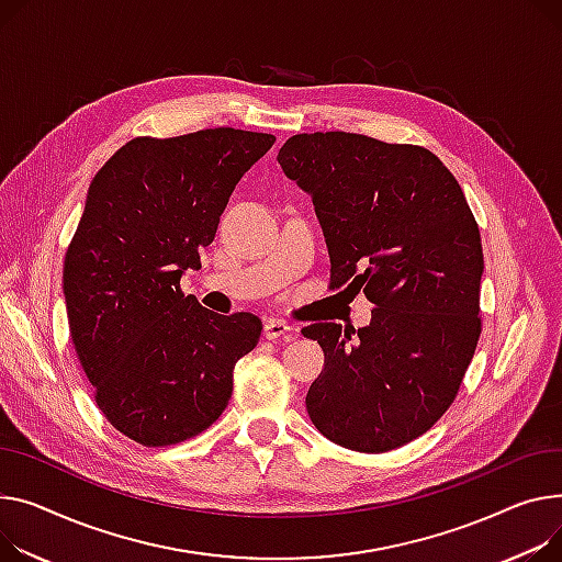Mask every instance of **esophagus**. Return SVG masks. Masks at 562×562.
Listing matches in <instances>:
<instances>
[{
  "label": "esophagus",
  "instance_id": "34e87169",
  "mask_svg": "<svg viewBox=\"0 0 562 562\" xmlns=\"http://www.w3.org/2000/svg\"><path fill=\"white\" fill-rule=\"evenodd\" d=\"M265 336L269 341H278V339H284V341H293L295 339V327H291L289 323L284 321H267L265 323Z\"/></svg>",
  "mask_w": 562,
  "mask_h": 562
}]
</instances>
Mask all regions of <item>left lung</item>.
Segmentation results:
<instances>
[{
	"mask_svg": "<svg viewBox=\"0 0 562 562\" xmlns=\"http://www.w3.org/2000/svg\"><path fill=\"white\" fill-rule=\"evenodd\" d=\"M278 162L312 196L329 286L363 291L368 327L314 323L325 368L307 414L355 452L395 450L454 402L479 334L481 235L461 184L429 148L329 131L284 142Z\"/></svg>",
	"mask_w": 562,
	"mask_h": 562,
	"instance_id": "8db88e82",
	"label": "left lung"
}]
</instances>
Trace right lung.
<instances>
[{
  "instance_id": "right-lung-1",
  "label": "right lung",
  "mask_w": 562,
  "mask_h": 562,
  "mask_svg": "<svg viewBox=\"0 0 562 562\" xmlns=\"http://www.w3.org/2000/svg\"><path fill=\"white\" fill-rule=\"evenodd\" d=\"M273 142L239 128L135 137L90 182L63 267L69 334L101 414L144 447L205 431L259 341L257 316L214 314L180 278L201 269L199 248Z\"/></svg>"
}]
</instances>
